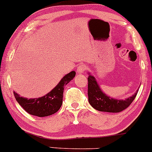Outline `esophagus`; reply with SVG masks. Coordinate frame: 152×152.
I'll use <instances>...</instances> for the list:
<instances>
[{"mask_svg":"<svg viewBox=\"0 0 152 152\" xmlns=\"http://www.w3.org/2000/svg\"><path fill=\"white\" fill-rule=\"evenodd\" d=\"M86 66L85 64H81L77 68V73H83L86 70Z\"/></svg>","mask_w":152,"mask_h":152,"instance_id":"esophagus-1","label":"esophagus"}]
</instances>
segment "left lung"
Returning <instances> with one entry per match:
<instances>
[{
  "label": "left lung",
  "instance_id": "obj_1",
  "mask_svg": "<svg viewBox=\"0 0 152 152\" xmlns=\"http://www.w3.org/2000/svg\"><path fill=\"white\" fill-rule=\"evenodd\" d=\"M88 96L91 105L96 110L102 112L119 113L126 109L133 102L137 95L138 89L132 96L125 99H117L107 96L102 91L96 78L90 72L88 77Z\"/></svg>",
  "mask_w": 152,
  "mask_h": 152
}]
</instances>
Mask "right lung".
Returning a JSON list of instances; mask_svg holds the SVG:
<instances>
[{
  "mask_svg": "<svg viewBox=\"0 0 152 152\" xmlns=\"http://www.w3.org/2000/svg\"><path fill=\"white\" fill-rule=\"evenodd\" d=\"M75 71L70 72L62 77L60 82L49 93L39 98H27L20 96L14 91L15 99L21 107L29 114L38 117H45L56 113L60 109L63 102L64 86L75 76Z\"/></svg>",
  "mask_w": 152,
  "mask_h": 152,
  "instance_id": "add662e5",
  "label": "right lung"
}]
</instances>
